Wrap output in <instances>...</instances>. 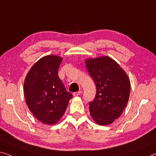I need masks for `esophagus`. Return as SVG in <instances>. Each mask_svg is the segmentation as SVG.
<instances>
[{"instance_id":"1","label":"esophagus","mask_w":156,"mask_h":156,"mask_svg":"<svg viewBox=\"0 0 156 156\" xmlns=\"http://www.w3.org/2000/svg\"><path fill=\"white\" fill-rule=\"evenodd\" d=\"M81 94V91H78V92H73V95L74 97H76V96H78V95H80Z\"/></svg>"}]
</instances>
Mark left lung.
<instances>
[{
    "label": "left lung",
    "mask_w": 156,
    "mask_h": 156,
    "mask_svg": "<svg viewBox=\"0 0 156 156\" xmlns=\"http://www.w3.org/2000/svg\"><path fill=\"white\" fill-rule=\"evenodd\" d=\"M85 65L97 88L95 98L89 104L90 115L99 125L111 124L127 106L129 79L117 62L106 56L86 59Z\"/></svg>",
    "instance_id": "left-lung-1"
}]
</instances>
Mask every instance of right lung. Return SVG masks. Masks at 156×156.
<instances>
[{
  "instance_id": "obj_1",
  "label": "right lung",
  "mask_w": 156,
  "mask_h": 156,
  "mask_svg": "<svg viewBox=\"0 0 156 156\" xmlns=\"http://www.w3.org/2000/svg\"><path fill=\"white\" fill-rule=\"evenodd\" d=\"M62 59L56 55L42 57L31 67L24 80L28 107L44 124L54 125L59 121L73 97L58 76Z\"/></svg>"
}]
</instances>
